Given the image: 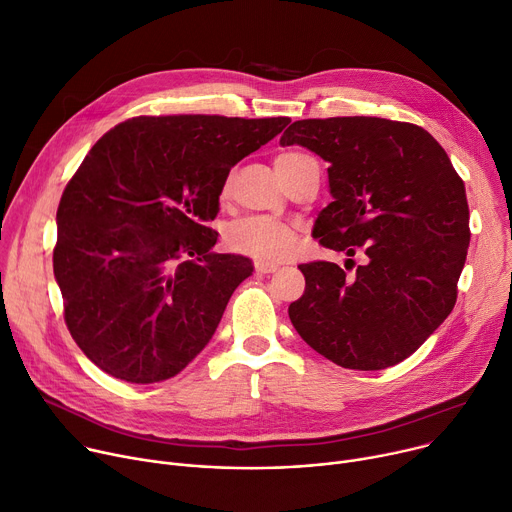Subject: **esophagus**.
Here are the masks:
<instances>
[{"label":"esophagus","instance_id":"34e87169","mask_svg":"<svg viewBox=\"0 0 512 512\" xmlns=\"http://www.w3.org/2000/svg\"><path fill=\"white\" fill-rule=\"evenodd\" d=\"M255 271L257 273H273V271H277V265L267 263V261H257L255 263Z\"/></svg>","mask_w":512,"mask_h":512}]
</instances>
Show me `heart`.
<instances>
[{
    "label": "heart",
    "instance_id": "obj_1",
    "mask_svg": "<svg viewBox=\"0 0 512 512\" xmlns=\"http://www.w3.org/2000/svg\"><path fill=\"white\" fill-rule=\"evenodd\" d=\"M302 153H284L275 159V165L292 163L304 159ZM228 190V183L226 188ZM226 243L230 249L251 255L257 261H282L292 255L296 245L294 228L282 220L253 216L232 224L226 232Z\"/></svg>",
    "mask_w": 512,
    "mask_h": 512
}]
</instances>
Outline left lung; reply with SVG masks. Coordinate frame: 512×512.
Listing matches in <instances>:
<instances>
[{
    "label": "left lung",
    "mask_w": 512,
    "mask_h": 512,
    "mask_svg": "<svg viewBox=\"0 0 512 512\" xmlns=\"http://www.w3.org/2000/svg\"><path fill=\"white\" fill-rule=\"evenodd\" d=\"M329 163L333 202L312 237L347 261L298 265L306 290L288 308L298 335L347 369H386L449 316L470 247L466 188L421 126L371 116L298 120L280 138Z\"/></svg>",
    "instance_id": "obj_1"
}]
</instances>
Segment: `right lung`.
I'll use <instances>...</instances> for the list:
<instances>
[{"instance_id":"1","label":"right lung","mask_w":512,"mask_h":512,"mask_svg":"<svg viewBox=\"0 0 512 512\" xmlns=\"http://www.w3.org/2000/svg\"><path fill=\"white\" fill-rule=\"evenodd\" d=\"M290 118L138 116L91 147L57 210L55 280L79 349L130 384L177 376L253 261L212 251L230 169Z\"/></svg>"}]
</instances>
